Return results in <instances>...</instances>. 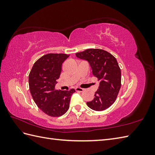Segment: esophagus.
I'll return each mask as SVG.
<instances>
[{
    "label": "esophagus",
    "mask_w": 155,
    "mask_h": 155,
    "mask_svg": "<svg viewBox=\"0 0 155 155\" xmlns=\"http://www.w3.org/2000/svg\"><path fill=\"white\" fill-rule=\"evenodd\" d=\"M75 90H76V91L81 92V93H82V92L84 91L83 88H81V87H77V88H75Z\"/></svg>",
    "instance_id": "1"
}]
</instances>
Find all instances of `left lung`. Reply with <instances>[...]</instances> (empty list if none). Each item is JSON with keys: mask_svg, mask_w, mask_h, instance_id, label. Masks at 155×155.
<instances>
[{"mask_svg": "<svg viewBox=\"0 0 155 155\" xmlns=\"http://www.w3.org/2000/svg\"><path fill=\"white\" fill-rule=\"evenodd\" d=\"M76 56L89 62L93 75L100 81L94 99L87 103L88 107L97 111L107 109L116 101L121 86V71L116 58L98 48L87 49Z\"/></svg>", "mask_w": 155, "mask_h": 155, "instance_id": "obj_1", "label": "left lung"}]
</instances>
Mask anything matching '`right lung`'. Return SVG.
<instances>
[{
    "label": "right lung",
    "instance_id": "1",
    "mask_svg": "<svg viewBox=\"0 0 155 155\" xmlns=\"http://www.w3.org/2000/svg\"><path fill=\"white\" fill-rule=\"evenodd\" d=\"M68 57L62 53L42 56L35 62L28 75L29 89L35 103L50 117L63 115L68 109L72 94L75 93L74 88L70 91L54 88L61 73L62 64Z\"/></svg>",
    "mask_w": 155,
    "mask_h": 155
}]
</instances>
